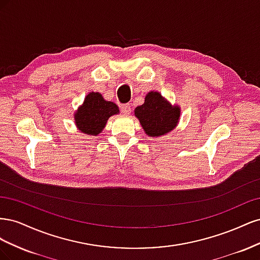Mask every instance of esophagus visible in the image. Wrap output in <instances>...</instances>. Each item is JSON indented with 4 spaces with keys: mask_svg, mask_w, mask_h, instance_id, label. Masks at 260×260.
<instances>
[{
    "mask_svg": "<svg viewBox=\"0 0 260 260\" xmlns=\"http://www.w3.org/2000/svg\"><path fill=\"white\" fill-rule=\"evenodd\" d=\"M121 113L125 116H128L131 114V106L130 104H123L121 105Z\"/></svg>",
    "mask_w": 260,
    "mask_h": 260,
    "instance_id": "34e87169",
    "label": "esophagus"
}]
</instances>
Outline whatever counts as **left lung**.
<instances>
[{
  "instance_id": "obj_1",
  "label": "left lung",
  "mask_w": 260,
  "mask_h": 260,
  "mask_svg": "<svg viewBox=\"0 0 260 260\" xmlns=\"http://www.w3.org/2000/svg\"><path fill=\"white\" fill-rule=\"evenodd\" d=\"M179 105H172L159 92H148L144 103L136 107L135 116L148 137L158 138L174 130L180 120Z\"/></svg>"
}]
</instances>
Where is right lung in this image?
I'll list each match as a JSON object with an SVG mask.
<instances>
[{
	"mask_svg": "<svg viewBox=\"0 0 260 260\" xmlns=\"http://www.w3.org/2000/svg\"><path fill=\"white\" fill-rule=\"evenodd\" d=\"M119 114L114 102L104 100L99 92H90L82 105L74 114L76 127L88 136H99L104 130L109 117Z\"/></svg>",
	"mask_w": 260,
	"mask_h": 260,
	"instance_id": "add662e5",
	"label": "right lung"
}]
</instances>
